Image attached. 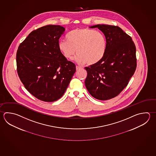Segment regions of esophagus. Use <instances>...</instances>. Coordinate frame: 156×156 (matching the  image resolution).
I'll return each instance as SVG.
<instances>
[{
	"instance_id": "34e87169",
	"label": "esophagus",
	"mask_w": 156,
	"mask_h": 156,
	"mask_svg": "<svg viewBox=\"0 0 156 156\" xmlns=\"http://www.w3.org/2000/svg\"><path fill=\"white\" fill-rule=\"evenodd\" d=\"M82 68L80 67V66H76V71H78V70H80V69Z\"/></svg>"
}]
</instances>
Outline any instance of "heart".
Listing matches in <instances>:
<instances>
[{
  "mask_svg": "<svg viewBox=\"0 0 156 156\" xmlns=\"http://www.w3.org/2000/svg\"><path fill=\"white\" fill-rule=\"evenodd\" d=\"M67 40L58 43V48L66 58L76 53L75 59L80 64L94 65L100 62L106 53L107 40L103 33L89 28L76 29L68 33Z\"/></svg>",
  "mask_w": 156,
  "mask_h": 156,
  "instance_id": "b5f03b06",
  "label": "heart"
}]
</instances>
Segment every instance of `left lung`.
Listing matches in <instances>:
<instances>
[{
	"label": "left lung",
	"instance_id": "obj_1",
	"mask_svg": "<svg viewBox=\"0 0 156 156\" xmlns=\"http://www.w3.org/2000/svg\"><path fill=\"white\" fill-rule=\"evenodd\" d=\"M106 37L107 50L97 64L85 67V85L93 97L109 100L118 96L129 84L137 66L136 46L131 36L118 26L97 25Z\"/></svg>",
	"mask_w": 156,
	"mask_h": 156
}]
</instances>
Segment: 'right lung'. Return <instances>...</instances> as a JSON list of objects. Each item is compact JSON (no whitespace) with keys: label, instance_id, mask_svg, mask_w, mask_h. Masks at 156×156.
<instances>
[{"label":"right lung","instance_id":"1","mask_svg":"<svg viewBox=\"0 0 156 156\" xmlns=\"http://www.w3.org/2000/svg\"><path fill=\"white\" fill-rule=\"evenodd\" d=\"M63 27L48 25L35 30L21 43L16 52L17 72L30 94L52 102L62 97L76 72L58 48Z\"/></svg>","mask_w":156,"mask_h":156}]
</instances>
